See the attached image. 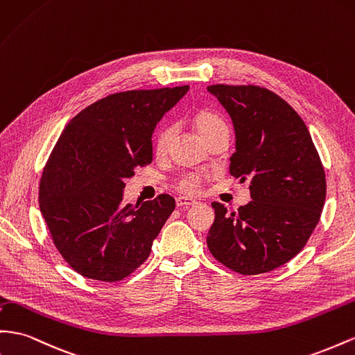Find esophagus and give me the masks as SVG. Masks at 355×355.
Wrapping results in <instances>:
<instances>
[{
	"mask_svg": "<svg viewBox=\"0 0 355 355\" xmlns=\"http://www.w3.org/2000/svg\"><path fill=\"white\" fill-rule=\"evenodd\" d=\"M197 201L194 198H189V197H178L176 198V206L180 209H185V207H191V206H196Z\"/></svg>",
	"mask_w": 355,
	"mask_h": 355,
	"instance_id": "1",
	"label": "esophagus"
}]
</instances>
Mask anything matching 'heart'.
Here are the masks:
<instances>
[{
    "label": "heart",
    "mask_w": 355,
    "mask_h": 355,
    "mask_svg": "<svg viewBox=\"0 0 355 355\" xmlns=\"http://www.w3.org/2000/svg\"><path fill=\"white\" fill-rule=\"evenodd\" d=\"M193 127L197 131L198 136L206 143L212 137H215L218 132L227 130L225 122L212 112L197 113L193 118ZM173 134H175V130L170 125H162L161 128H158L154 137V152L157 157H164L167 154L171 139H173ZM200 184H201L200 176L191 175L179 182V189L185 194H193V193H197Z\"/></svg>",
    "instance_id": "obj_1"
}]
</instances>
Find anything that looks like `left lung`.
Instances as JSON below:
<instances>
[{
    "mask_svg": "<svg viewBox=\"0 0 355 355\" xmlns=\"http://www.w3.org/2000/svg\"><path fill=\"white\" fill-rule=\"evenodd\" d=\"M233 121L236 152L230 175L249 180L251 201L236 212L214 201L207 248L242 275L270 272L302 251L325 201V175L303 119L260 86L210 85Z\"/></svg>",
    "mask_w": 355,
    "mask_h": 355,
    "instance_id": "obj_1",
    "label": "left lung"
}]
</instances>
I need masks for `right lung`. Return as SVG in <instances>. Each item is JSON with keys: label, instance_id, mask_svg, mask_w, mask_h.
Here are the masks:
<instances>
[{"label": "right lung", "instance_id": "add662e5", "mask_svg": "<svg viewBox=\"0 0 355 355\" xmlns=\"http://www.w3.org/2000/svg\"><path fill=\"white\" fill-rule=\"evenodd\" d=\"M189 86L112 94L67 123L40 180V212L64 260L116 282L145 263L175 198L123 205L125 179L152 162V134Z\"/></svg>", "mask_w": 355, "mask_h": 355}]
</instances>
